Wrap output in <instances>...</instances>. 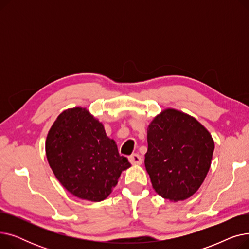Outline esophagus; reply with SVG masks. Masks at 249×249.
I'll return each mask as SVG.
<instances>
[{
    "instance_id": "esophagus-1",
    "label": "esophagus",
    "mask_w": 249,
    "mask_h": 249,
    "mask_svg": "<svg viewBox=\"0 0 249 249\" xmlns=\"http://www.w3.org/2000/svg\"><path fill=\"white\" fill-rule=\"evenodd\" d=\"M129 161L132 164H141L142 163V158L138 153H133L129 156Z\"/></svg>"
}]
</instances>
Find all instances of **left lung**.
<instances>
[{"instance_id":"8db88e82","label":"left lung","mask_w":249,"mask_h":249,"mask_svg":"<svg viewBox=\"0 0 249 249\" xmlns=\"http://www.w3.org/2000/svg\"><path fill=\"white\" fill-rule=\"evenodd\" d=\"M147 143L144 164L156 193L177 202L198 191L215 147L201 123L182 112L164 110L149 124Z\"/></svg>"}]
</instances>
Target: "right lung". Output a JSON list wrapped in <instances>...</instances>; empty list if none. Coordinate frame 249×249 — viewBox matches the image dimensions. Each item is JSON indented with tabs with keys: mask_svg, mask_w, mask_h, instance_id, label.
I'll use <instances>...</instances> for the list:
<instances>
[{
	"mask_svg": "<svg viewBox=\"0 0 249 249\" xmlns=\"http://www.w3.org/2000/svg\"><path fill=\"white\" fill-rule=\"evenodd\" d=\"M48 163L60 184L75 197L100 202L111 194L130 162L121 156L102 123L88 110L63 111L50 128Z\"/></svg>",
	"mask_w": 249,
	"mask_h": 249,
	"instance_id": "1",
	"label": "right lung"
}]
</instances>
